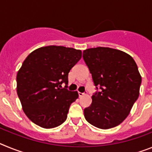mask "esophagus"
<instances>
[{
  "mask_svg": "<svg viewBox=\"0 0 152 152\" xmlns=\"http://www.w3.org/2000/svg\"><path fill=\"white\" fill-rule=\"evenodd\" d=\"M78 95H79V96H83L84 95V93H80V92H78Z\"/></svg>",
  "mask_w": 152,
  "mask_h": 152,
  "instance_id": "esophagus-1",
  "label": "esophagus"
}]
</instances>
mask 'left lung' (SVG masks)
Segmentation results:
<instances>
[{
	"label": "left lung",
	"mask_w": 152,
	"mask_h": 152,
	"mask_svg": "<svg viewBox=\"0 0 152 152\" xmlns=\"http://www.w3.org/2000/svg\"><path fill=\"white\" fill-rule=\"evenodd\" d=\"M95 86L100 92L92 96L91 107L84 109L86 120L102 129L125 120L139 96L142 77L131 56L108 47L91 48L83 52Z\"/></svg>",
	"instance_id": "left-lung-1"
}]
</instances>
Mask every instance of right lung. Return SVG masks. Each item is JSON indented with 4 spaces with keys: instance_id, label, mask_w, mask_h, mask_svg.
I'll list each match as a JSON object with an SVG mask.
<instances>
[{
    "instance_id": "add662e5",
    "label": "right lung",
    "mask_w": 152,
    "mask_h": 152,
    "mask_svg": "<svg viewBox=\"0 0 152 152\" xmlns=\"http://www.w3.org/2000/svg\"><path fill=\"white\" fill-rule=\"evenodd\" d=\"M81 56L79 49L48 45L24 60L17 75V92L24 113L35 124L52 129L66 120L78 93L61 88V84H68L70 70Z\"/></svg>"
}]
</instances>
